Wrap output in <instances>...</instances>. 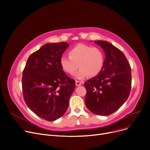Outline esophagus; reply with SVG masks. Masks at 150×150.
Masks as SVG:
<instances>
[{
	"mask_svg": "<svg viewBox=\"0 0 150 150\" xmlns=\"http://www.w3.org/2000/svg\"><path fill=\"white\" fill-rule=\"evenodd\" d=\"M75 84L76 85L78 86H80L81 84V82L80 81H78V80H76L75 81Z\"/></svg>",
	"mask_w": 150,
	"mask_h": 150,
	"instance_id": "1",
	"label": "esophagus"
}]
</instances>
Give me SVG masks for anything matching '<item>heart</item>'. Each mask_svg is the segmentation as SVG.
Masks as SVG:
<instances>
[{
    "mask_svg": "<svg viewBox=\"0 0 150 150\" xmlns=\"http://www.w3.org/2000/svg\"><path fill=\"white\" fill-rule=\"evenodd\" d=\"M69 57L60 58L59 64L64 72L73 75L78 67L80 68L75 74L78 79L88 75L89 77L97 76L103 70L105 64V54L98 47H92L84 44H78L68 53Z\"/></svg>",
    "mask_w": 150,
    "mask_h": 150,
    "instance_id": "b5f03b06",
    "label": "heart"
}]
</instances>
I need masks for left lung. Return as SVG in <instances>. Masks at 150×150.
<instances>
[{"instance_id":"8db88e82","label":"left lung","mask_w":150,"mask_h":150,"mask_svg":"<svg viewBox=\"0 0 150 150\" xmlns=\"http://www.w3.org/2000/svg\"><path fill=\"white\" fill-rule=\"evenodd\" d=\"M105 54L101 72L85 82V105L91 112L106 116L117 111L127 100L131 88V69L125 55L105 41H94Z\"/></svg>"}]
</instances>
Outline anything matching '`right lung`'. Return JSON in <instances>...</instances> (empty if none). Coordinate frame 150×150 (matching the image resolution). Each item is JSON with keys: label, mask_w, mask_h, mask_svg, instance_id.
Masks as SVG:
<instances>
[{"label": "right lung", "mask_w": 150, "mask_h": 150, "mask_svg": "<svg viewBox=\"0 0 150 150\" xmlns=\"http://www.w3.org/2000/svg\"><path fill=\"white\" fill-rule=\"evenodd\" d=\"M69 45L67 42L48 43L28 57L23 70V99L36 115L54 121L65 114L75 81L59 64V59Z\"/></svg>", "instance_id": "1"}]
</instances>
